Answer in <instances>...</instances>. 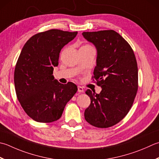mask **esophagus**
<instances>
[{
    "mask_svg": "<svg viewBox=\"0 0 159 159\" xmlns=\"http://www.w3.org/2000/svg\"><path fill=\"white\" fill-rule=\"evenodd\" d=\"M78 92L79 93H83L84 92V89L81 86H78Z\"/></svg>",
    "mask_w": 159,
    "mask_h": 159,
    "instance_id": "obj_1",
    "label": "esophagus"
}]
</instances>
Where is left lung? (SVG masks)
<instances>
[{
  "mask_svg": "<svg viewBox=\"0 0 159 159\" xmlns=\"http://www.w3.org/2000/svg\"><path fill=\"white\" fill-rule=\"evenodd\" d=\"M97 52L94 79L99 94L86 90L91 103L85 119L92 125L106 128L116 125L128 113L138 90V67L132 49L114 30L83 32Z\"/></svg>",
  "mask_w": 159,
  "mask_h": 159,
  "instance_id": "obj_1",
  "label": "left lung"
}]
</instances>
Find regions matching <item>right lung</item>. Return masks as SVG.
I'll list each match as a JSON object with an SVG mask.
<instances>
[{
  "label": "right lung",
  "instance_id": "obj_1",
  "mask_svg": "<svg viewBox=\"0 0 159 159\" xmlns=\"http://www.w3.org/2000/svg\"><path fill=\"white\" fill-rule=\"evenodd\" d=\"M78 32L50 30L35 34L23 46L14 70L18 101L30 118L52 123L61 118L65 105L77 92V86L54 79L61 50Z\"/></svg>",
  "mask_w": 159,
  "mask_h": 159
}]
</instances>
